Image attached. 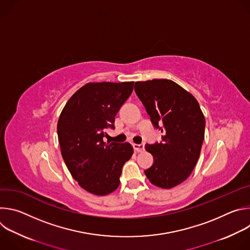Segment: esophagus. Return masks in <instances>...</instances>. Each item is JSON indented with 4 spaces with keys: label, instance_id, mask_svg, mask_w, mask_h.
Segmentation results:
<instances>
[{
    "label": "esophagus",
    "instance_id": "esophagus-1",
    "mask_svg": "<svg viewBox=\"0 0 250 250\" xmlns=\"http://www.w3.org/2000/svg\"><path fill=\"white\" fill-rule=\"evenodd\" d=\"M133 148L136 152H141L145 150V145H133Z\"/></svg>",
    "mask_w": 250,
    "mask_h": 250
}]
</instances>
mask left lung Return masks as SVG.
Instances as JSON below:
<instances>
[{
	"label": "left lung",
	"mask_w": 250,
	"mask_h": 250,
	"mask_svg": "<svg viewBox=\"0 0 250 250\" xmlns=\"http://www.w3.org/2000/svg\"><path fill=\"white\" fill-rule=\"evenodd\" d=\"M134 91L154 127L163 133L162 141L146 146L153 164L145 173L153 185L173 188L184 182L197 164L205 137V117L195 97L171 80L135 82Z\"/></svg>",
	"instance_id": "8db88e82"
}]
</instances>
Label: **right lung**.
<instances>
[{"mask_svg":"<svg viewBox=\"0 0 250 250\" xmlns=\"http://www.w3.org/2000/svg\"><path fill=\"white\" fill-rule=\"evenodd\" d=\"M133 90V82L88 83L66 103L57 134L63 160L87 192L104 196L120 185L124 164L133 153L125 144L106 145L105 128H115V117Z\"/></svg>","mask_w":250,"mask_h":250,"instance_id":"add662e5","label":"right lung"}]
</instances>
